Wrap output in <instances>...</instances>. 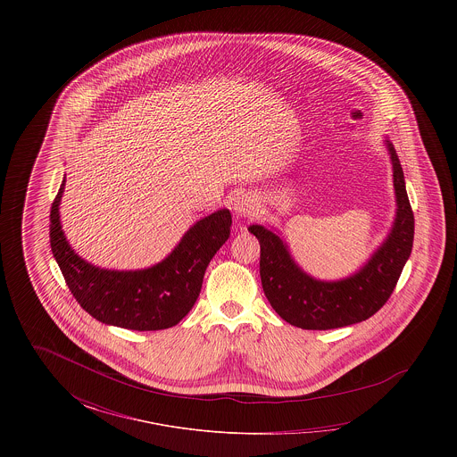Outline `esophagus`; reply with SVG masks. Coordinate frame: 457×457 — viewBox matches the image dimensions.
<instances>
[{
  "label": "esophagus",
  "mask_w": 457,
  "mask_h": 457,
  "mask_svg": "<svg viewBox=\"0 0 457 457\" xmlns=\"http://www.w3.org/2000/svg\"><path fill=\"white\" fill-rule=\"evenodd\" d=\"M235 211L241 218H255L259 212V204L253 196L241 195L235 202Z\"/></svg>",
  "instance_id": "esophagus-1"
}]
</instances>
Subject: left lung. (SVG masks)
Listing matches in <instances>:
<instances>
[{
	"mask_svg": "<svg viewBox=\"0 0 457 457\" xmlns=\"http://www.w3.org/2000/svg\"><path fill=\"white\" fill-rule=\"evenodd\" d=\"M395 190V219L387 239L370 261L341 281H319L303 272L289 255L287 245L274 231L248 228L261 243L263 293L279 317L306 330H327L358 324L377 313L391 298L403 267L411 255L414 216L406 194L399 157L387 140Z\"/></svg>",
	"mask_w": 457,
	"mask_h": 457,
	"instance_id": "8db88e82",
	"label": "left lung"
}]
</instances>
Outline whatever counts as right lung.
I'll return each instance as SVG.
<instances>
[{
	"instance_id": "add662e5",
	"label": "right lung",
	"mask_w": 457,
	"mask_h": 457,
	"mask_svg": "<svg viewBox=\"0 0 457 457\" xmlns=\"http://www.w3.org/2000/svg\"><path fill=\"white\" fill-rule=\"evenodd\" d=\"M65 179L51 205L49 241L73 298L96 320L130 330L176 326L195 304L205 269L231 231V212L220 209L200 219L173 252L149 269L108 270L80 259L68 245L60 202Z\"/></svg>"
}]
</instances>
